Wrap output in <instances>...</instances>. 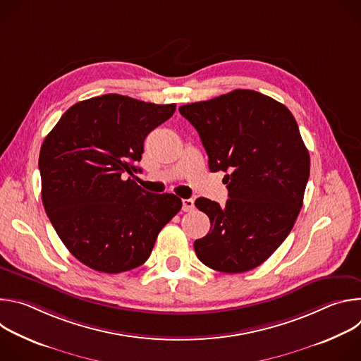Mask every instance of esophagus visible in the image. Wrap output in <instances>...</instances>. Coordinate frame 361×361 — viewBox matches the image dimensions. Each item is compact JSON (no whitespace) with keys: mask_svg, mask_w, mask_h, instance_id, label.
<instances>
[{"mask_svg":"<svg viewBox=\"0 0 361 361\" xmlns=\"http://www.w3.org/2000/svg\"><path fill=\"white\" fill-rule=\"evenodd\" d=\"M194 210V200L192 198H183V212Z\"/></svg>","mask_w":361,"mask_h":361,"instance_id":"1","label":"esophagus"}]
</instances>
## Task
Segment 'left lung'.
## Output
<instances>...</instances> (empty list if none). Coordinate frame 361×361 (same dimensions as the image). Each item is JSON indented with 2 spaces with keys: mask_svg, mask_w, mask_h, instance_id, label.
I'll list each match as a JSON object with an SVG mask.
<instances>
[{
  "mask_svg": "<svg viewBox=\"0 0 361 361\" xmlns=\"http://www.w3.org/2000/svg\"><path fill=\"white\" fill-rule=\"evenodd\" d=\"M178 110L198 131L210 170L228 171L226 205L195 200L212 224L207 235L194 241L198 260L230 274L259 267L290 234L310 176L295 118L281 102L252 90Z\"/></svg>",
  "mask_w": 361,
  "mask_h": 361,
  "instance_id": "8db88e82",
  "label": "left lung"
}]
</instances>
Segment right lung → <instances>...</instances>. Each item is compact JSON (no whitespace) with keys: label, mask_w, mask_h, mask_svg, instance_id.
I'll return each mask as SVG.
<instances>
[{"label":"right lung","mask_w":361,"mask_h":361,"mask_svg":"<svg viewBox=\"0 0 361 361\" xmlns=\"http://www.w3.org/2000/svg\"><path fill=\"white\" fill-rule=\"evenodd\" d=\"M176 104H152L120 94L77 102L45 137L39 151L45 213L68 251L109 274L147 262L161 228L181 210L174 194L142 190L137 171L144 140Z\"/></svg>","instance_id":"obj_1"}]
</instances>
